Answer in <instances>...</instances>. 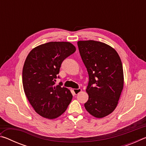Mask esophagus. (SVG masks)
<instances>
[{"instance_id": "obj_1", "label": "esophagus", "mask_w": 146, "mask_h": 146, "mask_svg": "<svg viewBox=\"0 0 146 146\" xmlns=\"http://www.w3.org/2000/svg\"><path fill=\"white\" fill-rule=\"evenodd\" d=\"M73 92L75 94H76V95H77V94H78L79 93H80L81 91H82V90L81 89H73Z\"/></svg>"}]
</instances>
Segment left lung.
Returning <instances> with one entry per match:
<instances>
[{
  "mask_svg": "<svg viewBox=\"0 0 146 146\" xmlns=\"http://www.w3.org/2000/svg\"><path fill=\"white\" fill-rule=\"evenodd\" d=\"M77 44L90 79L85 108L93 117H105L115 110L123 90L122 62L115 49L104 42L80 40Z\"/></svg>",
  "mask_w": 146,
  "mask_h": 146,
  "instance_id": "1",
  "label": "left lung"
}]
</instances>
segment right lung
<instances>
[{
	"label": "right lung",
	"mask_w": 146,
	"mask_h": 146,
	"mask_svg": "<svg viewBox=\"0 0 146 146\" xmlns=\"http://www.w3.org/2000/svg\"><path fill=\"white\" fill-rule=\"evenodd\" d=\"M76 51L69 42H49L35 47L24 64V91L32 107L41 117L55 119L63 114L72 100L70 90L55 86L61 64Z\"/></svg>",
	"instance_id": "1"
}]
</instances>
